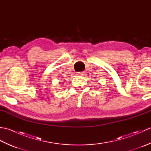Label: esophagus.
<instances>
[{
    "label": "esophagus",
    "instance_id": "obj_1",
    "mask_svg": "<svg viewBox=\"0 0 151 151\" xmlns=\"http://www.w3.org/2000/svg\"><path fill=\"white\" fill-rule=\"evenodd\" d=\"M84 72H78V73H77V75H80V76H83V75H84Z\"/></svg>",
    "mask_w": 151,
    "mask_h": 151
}]
</instances>
